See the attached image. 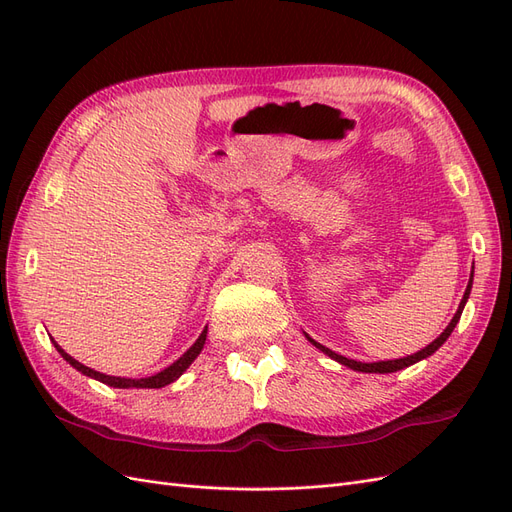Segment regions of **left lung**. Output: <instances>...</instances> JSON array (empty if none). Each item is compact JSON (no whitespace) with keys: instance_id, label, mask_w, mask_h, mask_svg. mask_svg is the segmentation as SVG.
Here are the masks:
<instances>
[{"instance_id":"left-lung-1","label":"left lung","mask_w":512,"mask_h":512,"mask_svg":"<svg viewBox=\"0 0 512 512\" xmlns=\"http://www.w3.org/2000/svg\"><path fill=\"white\" fill-rule=\"evenodd\" d=\"M472 280H474V267H472V273H470V282H468V288H466V292H463V299H461V303H459V307H457V312H455L453 320L448 322V327H446V329L440 333V337L433 339V342H431L429 346H425L423 350H418V352H414V354H410V356H404V359H395V361H378V363H361V361H352V359H346V356L337 354V352L329 350L327 346H322V344L314 342V339L309 337L307 333H305V337H307L309 342H312V344H314L318 350H322L324 354L331 356L333 361L342 363V365H346V367H350V369H354V371H363V374H393V371H399V369L410 367V365H414V363H418V361L427 359V356H431L433 352H436V350H438V348H440V346L446 342L448 335H451V333H453V329L457 327V322H459V318H461L463 307H466V303H468V299H470Z\"/></svg>"}]
</instances>
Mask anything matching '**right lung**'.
<instances>
[{
	"label": "right lung",
	"mask_w": 512,
	"mask_h": 512,
	"mask_svg": "<svg viewBox=\"0 0 512 512\" xmlns=\"http://www.w3.org/2000/svg\"><path fill=\"white\" fill-rule=\"evenodd\" d=\"M205 339H207V327H205L203 333L198 335V339L190 346V350H185L173 365H168L166 369L158 371V374H153V376H149V378H121V376H106V374H100V371L91 369V367L79 363L76 359H72V356H70L64 348H61V346L55 342V339H51V342L55 344L57 352H59L61 356H64V359H66L76 371H81V374H85V376H89V378H94V380H100L102 384L113 386V389H162V386H166V384H170V382H175V380L183 374V371L194 363V359H196V356L200 354V350H203V346H205Z\"/></svg>",
	"instance_id": "add662e5"
}]
</instances>
